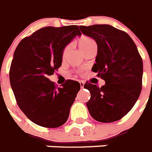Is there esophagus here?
I'll use <instances>...</instances> for the list:
<instances>
[{"mask_svg":"<svg viewBox=\"0 0 152 152\" xmlns=\"http://www.w3.org/2000/svg\"><path fill=\"white\" fill-rule=\"evenodd\" d=\"M79 83H80V86H81V88H84V85H85V82H84V81H80V82H79Z\"/></svg>","mask_w":152,"mask_h":152,"instance_id":"34e87169","label":"esophagus"}]
</instances>
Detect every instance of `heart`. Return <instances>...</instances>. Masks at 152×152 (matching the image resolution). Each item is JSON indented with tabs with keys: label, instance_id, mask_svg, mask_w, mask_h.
I'll return each instance as SVG.
<instances>
[{
	"label": "heart",
	"instance_id": "1",
	"mask_svg": "<svg viewBox=\"0 0 152 152\" xmlns=\"http://www.w3.org/2000/svg\"><path fill=\"white\" fill-rule=\"evenodd\" d=\"M77 43H78L79 47L81 49V50L83 52L84 54L88 50H89L90 49L92 48L93 46H96V41L93 39L88 37V36H82L81 38L79 39ZM70 50H71V45H67V46H65L62 52L63 60H65L67 58L69 53H70Z\"/></svg>",
	"mask_w": 152,
	"mask_h": 152
}]
</instances>
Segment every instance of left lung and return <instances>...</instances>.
<instances>
[{
    "mask_svg": "<svg viewBox=\"0 0 152 152\" xmlns=\"http://www.w3.org/2000/svg\"><path fill=\"white\" fill-rule=\"evenodd\" d=\"M79 27L97 43L91 71L106 81L101 88L90 83L84 85L91 94L86 103L88 112L99 122L120 120L130 112L141 94L143 62L137 48L128 34L110 25Z\"/></svg>",
    "mask_w": 152,
    "mask_h": 152,
    "instance_id": "8db88e82",
    "label": "left lung"
}]
</instances>
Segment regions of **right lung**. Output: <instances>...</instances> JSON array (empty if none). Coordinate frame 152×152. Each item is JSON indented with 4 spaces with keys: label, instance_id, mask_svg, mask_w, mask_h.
<instances>
[{
    "label": "right lung",
    "instance_id": "obj_1",
    "mask_svg": "<svg viewBox=\"0 0 152 152\" xmlns=\"http://www.w3.org/2000/svg\"><path fill=\"white\" fill-rule=\"evenodd\" d=\"M76 36L77 26L45 27L18 45L10 68V83L24 114L39 126L55 128L68 119L80 84L67 80L56 88L48 77L61 66L63 50Z\"/></svg>",
    "mask_w": 152,
    "mask_h": 152
}]
</instances>
